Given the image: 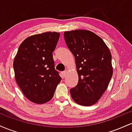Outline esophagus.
<instances>
[{
	"mask_svg": "<svg viewBox=\"0 0 132 132\" xmlns=\"http://www.w3.org/2000/svg\"><path fill=\"white\" fill-rule=\"evenodd\" d=\"M66 72H67V71H63V72H62V76H63V78H64V77L66 76Z\"/></svg>",
	"mask_w": 132,
	"mask_h": 132,
	"instance_id": "esophagus-1",
	"label": "esophagus"
}]
</instances>
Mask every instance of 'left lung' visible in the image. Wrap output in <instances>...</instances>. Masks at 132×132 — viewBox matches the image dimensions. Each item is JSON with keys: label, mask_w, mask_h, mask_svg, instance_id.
<instances>
[{"label": "left lung", "mask_w": 132, "mask_h": 132, "mask_svg": "<svg viewBox=\"0 0 132 132\" xmlns=\"http://www.w3.org/2000/svg\"><path fill=\"white\" fill-rule=\"evenodd\" d=\"M66 45L75 56L78 83L70 89L72 99L83 106L94 105L108 87L113 75L112 55L104 42L86 30L65 31Z\"/></svg>", "instance_id": "obj_1"}]
</instances>
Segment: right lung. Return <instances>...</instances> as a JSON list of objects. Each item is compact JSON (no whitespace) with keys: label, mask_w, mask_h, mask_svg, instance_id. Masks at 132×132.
I'll return each mask as SVG.
<instances>
[{"label":"right lung","mask_w":132,"mask_h":132,"mask_svg":"<svg viewBox=\"0 0 132 132\" xmlns=\"http://www.w3.org/2000/svg\"><path fill=\"white\" fill-rule=\"evenodd\" d=\"M60 35L48 31L30 36L20 44L15 57L16 83L27 99L36 104L50 101L61 80L53 57Z\"/></svg>","instance_id":"right-lung-1"}]
</instances>
